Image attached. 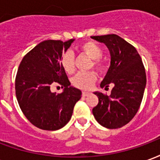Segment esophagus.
<instances>
[{
    "instance_id": "1",
    "label": "esophagus",
    "mask_w": 160,
    "mask_h": 160,
    "mask_svg": "<svg viewBox=\"0 0 160 160\" xmlns=\"http://www.w3.org/2000/svg\"><path fill=\"white\" fill-rule=\"evenodd\" d=\"M88 95H90V92H82V96L83 97H87Z\"/></svg>"
}]
</instances>
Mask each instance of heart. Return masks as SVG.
I'll use <instances>...</instances> for the list:
<instances>
[{"label":"heart","mask_w":160,"mask_h":160,"mask_svg":"<svg viewBox=\"0 0 160 160\" xmlns=\"http://www.w3.org/2000/svg\"><path fill=\"white\" fill-rule=\"evenodd\" d=\"M81 52L86 56L92 59L90 67H94L98 71H104L105 69V64L100 58L103 55V50L100 46L98 45L96 42L92 41L82 43L80 47ZM61 64L64 71L68 73H73L75 70V63H74V56L73 53L70 50L64 52L61 58ZM97 80L96 73L93 71L88 72H80L73 77L72 85L73 87L80 88L82 90H89L93 86L95 81Z\"/></svg>","instance_id":"1"}]
</instances>
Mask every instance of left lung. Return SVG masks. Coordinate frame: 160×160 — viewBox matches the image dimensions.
I'll return each instance as SVG.
<instances>
[{
  "mask_svg": "<svg viewBox=\"0 0 160 160\" xmlns=\"http://www.w3.org/2000/svg\"><path fill=\"white\" fill-rule=\"evenodd\" d=\"M104 42L111 53V66L100 87L113 86L110 96L94 94L98 104L92 109L95 119L107 128H122L130 122L141 106L147 83L146 71L136 49L116 34L91 37Z\"/></svg>",
  "mask_w": 160,
  "mask_h": 160,
  "instance_id": "1",
  "label": "left lung"
}]
</instances>
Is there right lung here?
<instances>
[{
	"label": "right lung",
	"mask_w": 160,
	"mask_h": 160,
	"mask_svg": "<svg viewBox=\"0 0 160 160\" xmlns=\"http://www.w3.org/2000/svg\"><path fill=\"white\" fill-rule=\"evenodd\" d=\"M73 41H42L24 56L18 68L15 92L19 107L31 123L43 130L64 127L81 98V91L70 87L61 64L62 51ZM56 83L64 87L62 94L50 91Z\"/></svg>",
	"instance_id": "add662e5"
}]
</instances>
